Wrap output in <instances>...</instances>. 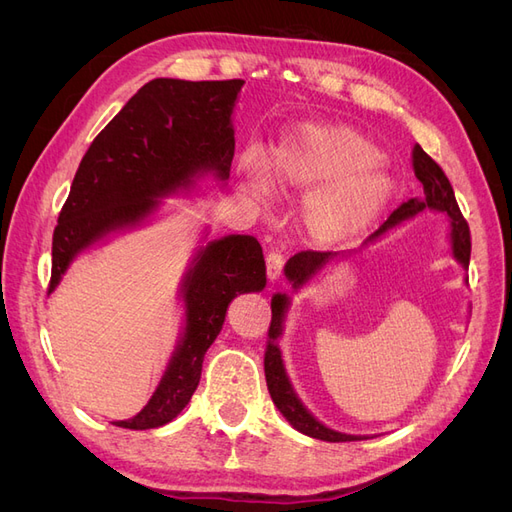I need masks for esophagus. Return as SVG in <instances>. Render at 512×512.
Listing matches in <instances>:
<instances>
[{
	"label": "esophagus",
	"instance_id": "1",
	"mask_svg": "<svg viewBox=\"0 0 512 512\" xmlns=\"http://www.w3.org/2000/svg\"><path fill=\"white\" fill-rule=\"evenodd\" d=\"M282 269H284V256L280 252H269L267 254V275H269V280L271 282L280 280Z\"/></svg>",
	"mask_w": 512,
	"mask_h": 512
}]
</instances>
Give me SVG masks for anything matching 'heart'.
<instances>
[{"instance_id": "obj_1", "label": "heart", "mask_w": 512, "mask_h": 512, "mask_svg": "<svg viewBox=\"0 0 512 512\" xmlns=\"http://www.w3.org/2000/svg\"><path fill=\"white\" fill-rule=\"evenodd\" d=\"M382 151L348 126H301L277 143L269 166L247 156L239 173L256 196L271 194V181L284 192H311L303 222L316 241L354 237L389 203L393 183L384 173Z\"/></svg>"}]
</instances>
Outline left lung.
I'll list each match as a JSON object with an SVG mask.
<instances>
[{
    "mask_svg": "<svg viewBox=\"0 0 512 512\" xmlns=\"http://www.w3.org/2000/svg\"><path fill=\"white\" fill-rule=\"evenodd\" d=\"M412 166H414V175L416 179L423 183V192L425 198H410L408 203L399 205L374 235H371L367 241H374L376 237L384 235L386 230L414 218L416 213H423L425 209L433 211H442L448 215L451 220V243H453V256L461 262L463 267L468 269L470 265V226L463 220V215L459 211V205L455 200V192L451 181L446 179L444 170L433 162L427 153L423 151L421 145H414L412 151ZM337 252H314V250H305L294 254L284 267V273L288 277V282H292V288L299 290L303 284H307L312 277L337 258ZM288 297L286 294H275L271 299V324H269V339H267V350H265V378L273 404L277 406L286 421L305 436L309 438H318L324 442H352V440H361V436H348V433H339L329 427H324L318 418L307 412V408L301 404V399L294 395L292 384L286 376L284 361H282V350L277 339L282 335L284 327V316L288 309Z\"/></svg>",
    "mask_w": 512,
    "mask_h": 512,
    "instance_id": "left-lung-1",
    "label": "left lung"
}]
</instances>
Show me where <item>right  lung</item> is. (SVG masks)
Wrapping results in <instances>:
<instances>
[{
    "label": "right lung",
    "mask_w": 512,
    "mask_h": 512,
    "mask_svg": "<svg viewBox=\"0 0 512 512\" xmlns=\"http://www.w3.org/2000/svg\"><path fill=\"white\" fill-rule=\"evenodd\" d=\"M245 81L153 79L138 89L94 138L76 170L53 232L51 294L76 254L136 226L160 200L213 173L226 181L235 156L232 108ZM267 284L260 243L228 235L200 247L181 284L185 329L149 404L126 429H153L188 406L203 371L205 352L222 331L228 303Z\"/></svg>",
    "instance_id": "1"
}]
</instances>
